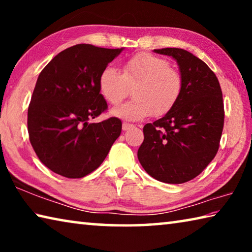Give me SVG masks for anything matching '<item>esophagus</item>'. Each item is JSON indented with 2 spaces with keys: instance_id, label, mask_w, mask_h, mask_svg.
Listing matches in <instances>:
<instances>
[{
  "instance_id": "1",
  "label": "esophagus",
  "mask_w": 252,
  "mask_h": 252,
  "mask_svg": "<svg viewBox=\"0 0 252 252\" xmlns=\"http://www.w3.org/2000/svg\"><path fill=\"white\" fill-rule=\"evenodd\" d=\"M132 126H133V125H130V123L123 122V125H122V129H123V131H126V130H129L130 127H132Z\"/></svg>"
}]
</instances>
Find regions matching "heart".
I'll return each mask as SVG.
<instances>
[{"label": "heart", "mask_w": 252, "mask_h": 252, "mask_svg": "<svg viewBox=\"0 0 252 252\" xmlns=\"http://www.w3.org/2000/svg\"><path fill=\"white\" fill-rule=\"evenodd\" d=\"M133 89L134 100L113 109L112 116L126 121H136L153 114L169 113L180 99L183 80L170 63L150 53H138L126 60L120 72L112 65L105 66L99 76V90L111 105L117 106Z\"/></svg>", "instance_id": "heart-1"}]
</instances>
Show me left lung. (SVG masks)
Returning a JSON list of instances; mask_svg holds the SVG:
<instances>
[{"mask_svg": "<svg viewBox=\"0 0 252 252\" xmlns=\"http://www.w3.org/2000/svg\"><path fill=\"white\" fill-rule=\"evenodd\" d=\"M155 52L176 60L183 90L169 113L143 126L138 159L152 178L178 185L199 176L218 152L224 121L222 91L212 70L192 53L177 48Z\"/></svg>", "mask_w": 252, "mask_h": 252, "instance_id": "obj_1", "label": "left lung"}]
</instances>
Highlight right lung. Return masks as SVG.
<instances>
[{
    "label": "right lung",
    "mask_w": 252,
    "mask_h": 252,
    "mask_svg": "<svg viewBox=\"0 0 252 252\" xmlns=\"http://www.w3.org/2000/svg\"><path fill=\"white\" fill-rule=\"evenodd\" d=\"M122 50L76 44L41 71L28 109V131L36 156L51 171L85 177L100 167L120 135V119L89 120L108 109L99 76Z\"/></svg>",
    "instance_id": "right-lung-1"
}]
</instances>
